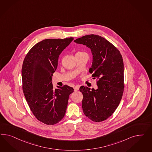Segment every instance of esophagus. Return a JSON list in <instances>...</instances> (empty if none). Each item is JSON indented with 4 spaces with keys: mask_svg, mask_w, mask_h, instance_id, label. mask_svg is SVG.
I'll use <instances>...</instances> for the list:
<instances>
[{
    "mask_svg": "<svg viewBox=\"0 0 152 152\" xmlns=\"http://www.w3.org/2000/svg\"><path fill=\"white\" fill-rule=\"evenodd\" d=\"M79 88H80V86H79V85H77V86H75V87H74V91H78V90H79Z\"/></svg>",
    "mask_w": 152,
    "mask_h": 152,
    "instance_id": "1",
    "label": "esophagus"
}]
</instances>
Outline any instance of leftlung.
Listing matches in <instances>:
<instances>
[{"label": "left lung", "mask_w": 152, "mask_h": 152, "mask_svg": "<svg viewBox=\"0 0 152 152\" xmlns=\"http://www.w3.org/2000/svg\"><path fill=\"white\" fill-rule=\"evenodd\" d=\"M88 47L92 52V64L89 69L97 88L83 86L82 107L84 114L93 121L109 118L119 105L124 91V63L120 51L105 38L95 34L84 36L74 41Z\"/></svg>", "instance_id": "left-lung-1"}]
</instances>
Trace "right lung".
<instances>
[{
	"label": "right lung",
	"instance_id": "add662e5",
	"mask_svg": "<svg viewBox=\"0 0 152 152\" xmlns=\"http://www.w3.org/2000/svg\"><path fill=\"white\" fill-rule=\"evenodd\" d=\"M73 40L72 37L43 40L33 47L23 61L24 96L33 115L45 124H56L64 118L69 95L74 92L67 85L54 89L52 83L59 56Z\"/></svg>",
	"mask_w": 152,
	"mask_h": 152
}]
</instances>
